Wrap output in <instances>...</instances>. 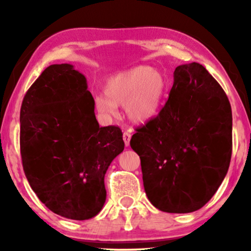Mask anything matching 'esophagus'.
Returning a JSON list of instances; mask_svg holds the SVG:
<instances>
[{
  "label": "esophagus",
  "mask_w": 251,
  "mask_h": 251,
  "mask_svg": "<svg viewBox=\"0 0 251 251\" xmlns=\"http://www.w3.org/2000/svg\"><path fill=\"white\" fill-rule=\"evenodd\" d=\"M130 139H131V133H130L129 131H126L125 133H123V140H125L126 146H129Z\"/></svg>",
  "instance_id": "obj_1"
}]
</instances>
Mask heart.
I'll use <instances>...</instances> for the list:
<instances>
[{
  "instance_id": "1",
  "label": "heart",
  "mask_w": 251,
  "mask_h": 251,
  "mask_svg": "<svg viewBox=\"0 0 251 251\" xmlns=\"http://www.w3.org/2000/svg\"><path fill=\"white\" fill-rule=\"evenodd\" d=\"M166 78L150 66H136L108 77L104 95L95 98V107L106 119L114 118L116 106H125L130 121L146 123L159 114L166 97Z\"/></svg>"
}]
</instances>
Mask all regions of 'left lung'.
<instances>
[{
  "instance_id": "obj_1",
  "label": "left lung",
  "mask_w": 251,
  "mask_h": 251,
  "mask_svg": "<svg viewBox=\"0 0 251 251\" xmlns=\"http://www.w3.org/2000/svg\"><path fill=\"white\" fill-rule=\"evenodd\" d=\"M140 157L144 188L154 207L187 214L214 197L232 155L231 105L198 63L177 66L169 99L130 140Z\"/></svg>"
}]
</instances>
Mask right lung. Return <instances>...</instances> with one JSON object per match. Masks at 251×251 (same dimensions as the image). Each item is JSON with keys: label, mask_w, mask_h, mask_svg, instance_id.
<instances>
[{"label": "right lung", "mask_w": 251, "mask_h": 251, "mask_svg": "<svg viewBox=\"0 0 251 251\" xmlns=\"http://www.w3.org/2000/svg\"><path fill=\"white\" fill-rule=\"evenodd\" d=\"M125 150L119 126H99L87 78L71 64L47 67L24 97L20 152L40 201L61 217L85 221L106 201L105 174Z\"/></svg>", "instance_id": "add662e5"}]
</instances>
